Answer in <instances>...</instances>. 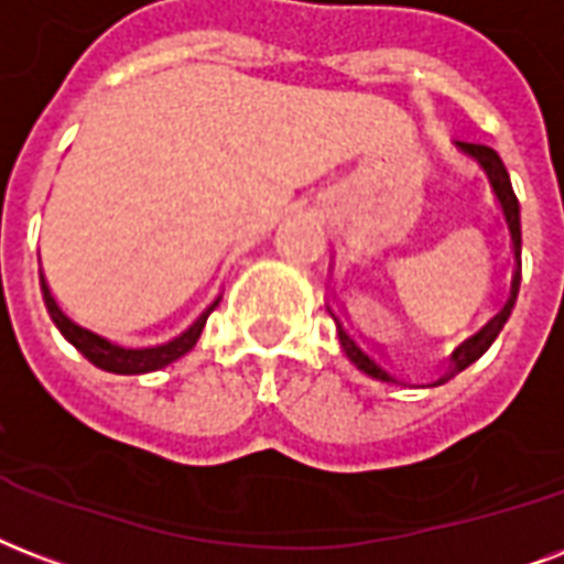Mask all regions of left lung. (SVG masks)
I'll list each match as a JSON object with an SVG mask.
<instances>
[{"mask_svg": "<svg viewBox=\"0 0 564 564\" xmlns=\"http://www.w3.org/2000/svg\"><path fill=\"white\" fill-rule=\"evenodd\" d=\"M456 150L465 155L468 161H474L482 173L488 176V185H491V191H495L497 203H500V212H503L506 217V226H509V235H512V252H514V273H512V288H509V296H506L503 308L491 317V321L482 326V329L477 332V335H470L468 341L459 344L456 350H453V356H449V368L447 373L441 379H435L432 386H444V382H449V379L456 377V373H462L465 368H470L474 361L482 356V352L491 347V344L497 341V335L503 332L506 321H509V314H512L514 308V300H518V288H521V208H518V196H514L512 191V182H509V173H506L503 161H500V155H497L491 147H482V143H465V141H456ZM326 312L332 314V321H335V326H338V341H341V350L347 352V359L356 365L359 370H365L368 377L373 379H382V382H397V386H405L403 379L397 377L394 370L388 368L386 361L379 359L377 352H370L365 344L352 335V329L347 326V323L338 317V312L332 308V305H326Z\"/></svg>", "mask_w": 564, "mask_h": 564, "instance_id": "obj_1", "label": "left lung"}]
</instances>
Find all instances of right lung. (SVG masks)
<instances>
[{"label": "right lung", "mask_w": 564, "mask_h": 564, "mask_svg": "<svg viewBox=\"0 0 564 564\" xmlns=\"http://www.w3.org/2000/svg\"><path fill=\"white\" fill-rule=\"evenodd\" d=\"M41 291H43V303L50 308L52 323L58 326V332L67 338L73 347H76L87 361H94L96 368L111 370V373H126V377H132V373H150V370H161L167 368L170 361L182 359L187 350H194V344L199 341V335H203V326L208 321V314L217 308L220 303V296L214 300L208 308H205L199 317H196L185 332H178L176 338H170L164 344H120L111 341V338H105L99 332L87 329V326H78L76 321H69L67 314L61 312V305L55 303V296H52L50 285H46V279H43L41 270Z\"/></svg>", "instance_id": "right-lung-1"}]
</instances>
